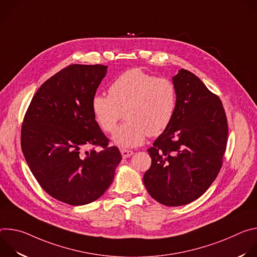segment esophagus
Returning a JSON list of instances; mask_svg holds the SVG:
<instances>
[{
	"instance_id": "esophagus-1",
	"label": "esophagus",
	"mask_w": 257,
	"mask_h": 257,
	"mask_svg": "<svg viewBox=\"0 0 257 257\" xmlns=\"http://www.w3.org/2000/svg\"><path fill=\"white\" fill-rule=\"evenodd\" d=\"M133 154H134V153H133L132 151H129V150H124V149H122V150H121V155H122V157H123L124 159H127V158L131 157Z\"/></svg>"
}]
</instances>
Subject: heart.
I'll return each mask as SVG.
<instances>
[{
  "instance_id": "heart-1",
  "label": "heart",
  "mask_w": 257,
  "mask_h": 257,
  "mask_svg": "<svg viewBox=\"0 0 257 257\" xmlns=\"http://www.w3.org/2000/svg\"><path fill=\"white\" fill-rule=\"evenodd\" d=\"M177 108V89L173 81L156 78L139 68L129 69L108 86V95L91 99L93 117L102 131L115 130L124 112L126 122L113 135L122 148L141 145L146 135L159 136L171 124Z\"/></svg>"
}]
</instances>
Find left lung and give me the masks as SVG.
Returning <instances> with one entry per match:
<instances>
[{"label":"left lung","instance_id":"1","mask_svg":"<svg viewBox=\"0 0 257 257\" xmlns=\"http://www.w3.org/2000/svg\"><path fill=\"white\" fill-rule=\"evenodd\" d=\"M177 108L169 127L148 150L152 166L143 176L150 195L167 206L200 197L222 168L228 140L223 103L193 73L173 77Z\"/></svg>","mask_w":257,"mask_h":257}]
</instances>
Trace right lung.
<instances>
[{
	"mask_svg": "<svg viewBox=\"0 0 257 257\" xmlns=\"http://www.w3.org/2000/svg\"><path fill=\"white\" fill-rule=\"evenodd\" d=\"M106 69L74 64L61 70L36 91L23 120L21 149L31 173L48 194L70 205L98 199L122 160L118 148L108 146L91 109ZM87 145L103 150L83 154Z\"/></svg>",
	"mask_w": 257,
	"mask_h": 257,
	"instance_id": "1",
	"label": "right lung"
}]
</instances>
